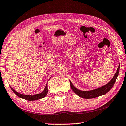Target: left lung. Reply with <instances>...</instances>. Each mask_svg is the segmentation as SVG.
Masks as SVG:
<instances>
[{
	"label": "left lung",
	"instance_id": "1",
	"mask_svg": "<svg viewBox=\"0 0 126 126\" xmlns=\"http://www.w3.org/2000/svg\"><path fill=\"white\" fill-rule=\"evenodd\" d=\"M119 65L118 66V68H117L116 73H115L114 76L113 78L111 79V80L107 84L104 85V86H102L101 87H99L98 88L93 89V90L91 91H81L76 88L74 87L73 84L72 83V82L69 80L70 84H71V87L74 93L76 94H77L78 96L80 97H82L83 98H86V99H90V98H96L98 97L101 96L104 94L108 92V91L111 89V88L114 86V84L116 82V79L117 77L118 76L119 74Z\"/></svg>",
	"mask_w": 126,
	"mask_h": 126
}]
</instances>
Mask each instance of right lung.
Returning a JSON list of instances; mask_svg holds the SVG:
<instances>
[{"label":"right lung","instance_id":"obj_1","mask_svg":"<svg viewBox=\"0 0 126 126\" xmlns=\"http://www.w3.org/2000/svg\"><path fill=\"white\" fill-rule=\"evenodd\" d=\"M10 87L12 90V91L13 92L16 94V95H18L19 97L22 98L23 99H24L25 100H27V101H35V100H38V99L43 98L45 97L48 93V83H47L45 88H44L43 91L41 93H38V94H34V95L23 94L17 92L15 91L14 89H13L11 87Z\"/></svg>","mask_w":126,"mask_h":126}]
</instances>
